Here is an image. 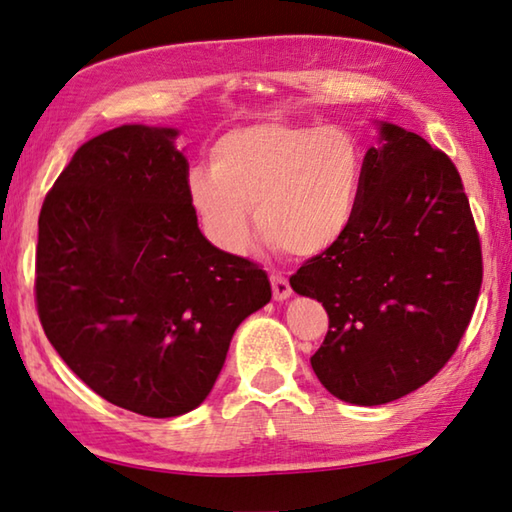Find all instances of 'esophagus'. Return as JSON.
Instances as JSON below:
<instances>
[{"instance_id": "34e87169", "label": "esophagus", "mask_w": 512, "mask_h": 512, "mask_svg": "<svg viewBox=\"0 0 512 512\" xmlns=\"http://www.w3.org/2000/svg\"><path fill=\"white\" fill-rule=\"evenodd\" d=\"M271 287H273V298L275 300H287L291 296V284L284 275L271 273Z\"/></svg>"}]
</instances>
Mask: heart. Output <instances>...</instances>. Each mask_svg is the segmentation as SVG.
I'll return each mask as SVG.
<instances>
[{
	"instance_id": "b5f03b06",
	"label": "heart",
	"mask_w": 512,
	"mask_h": 512,
	"mask_svg": "<svg viewBox=\"0 0 512 512\" xmlns=\"http://www.w3.org/2000/svg\"><path fill=\"white\" fill-rule=\"evenodd\" d=\"M363 149L341 126L289 121L235 128L210 151V171L187 178L205 235L225 253L248 248L255 221L273 246L314 257L339 241L357 214Z\"/></svg>"
}]
</instances>
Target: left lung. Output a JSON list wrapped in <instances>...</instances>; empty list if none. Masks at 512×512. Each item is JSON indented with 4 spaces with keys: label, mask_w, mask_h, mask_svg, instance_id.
<instances>
[{
    "label": "left lung",
    "mask_w": 512,
    "mask_h": 512,
    "mask_svg": "<svg viewBox=\"0 0 512 512\" xmlns=\"http://www.w3.org/2000/svg\"><path fill=\"white\" fill-rule=\"evenodd\" d=\"M354 221L291 275L323 302L325 341L311 368L343 402L400 400L443 370L483 280L481 241L458 169L424 137L381 124Z\"/></svg>",
    "instance_id": "8db88e82"
}]
</instances>
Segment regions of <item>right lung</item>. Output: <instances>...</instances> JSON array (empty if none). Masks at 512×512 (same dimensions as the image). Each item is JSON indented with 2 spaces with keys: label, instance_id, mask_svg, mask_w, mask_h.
<instances>
[{
  "label": "right lung",
  "instance_id": "obj_1",
  "mask_svg": "<svg viewBox=\"0 0 512 512\" xmlns=\"http://www.w3.org/2000/svg\"><path fill=\"white\" fill-rule=\"evenodd\" d=\"M176 128L119 126L85 142L42 203L36 307L69 370L146 418L196 409L266 271L198 230Z\"/></svg>",
  "mask_w": 512,
  "mask_h": 512
}]
</instances>
